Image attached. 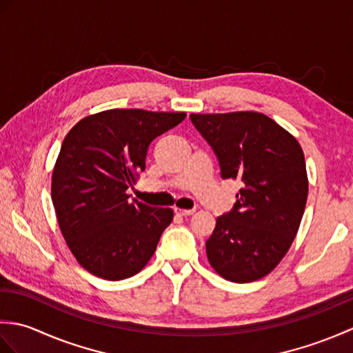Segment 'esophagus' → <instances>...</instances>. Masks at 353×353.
Listing matches in <instances>:
<instances>
[{
  "label": "esophagus",
  "instance_id": "obj_1",
  "mask_svg": "<svg viewBox=\"0 0 353 353\" xmlns=\"http://www.w3.org/2000/svg\"><path fill=\"white\" fill-rule=\"evenodd\" d=\"M174 212L177 215H182V216H186V215H191L196 212V209H182V208H174Z\"/></svg>",
  "mask_w": 353,
  "mask_h": 353
}]
</instances>
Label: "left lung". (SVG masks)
Here are the masks:
<instances>
[{"label": "left lung", "mask_w": 353, "mask_h": 353, "mask_svg": "<svg viewBox=\"0 0 353 353\" xmlns=\"http://www.w3.org/2000/svg\"><path fill=\"white\" fill-rule=\"evenodd\" d=\"M190 118L219 157L221 177L244 183L206 241L209 264L230 282L258 281L282 261L301 226L308 199L303 150L259 112Z\"/></svg>", "instance_id": "1"}]
</instances>
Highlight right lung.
I'll return each instance as SVG.
<instances>
[{"mask_svg": "<svg viewBox=\"0 0 353 353\" xmlns=\"http://www.w3.org/2000/svg\"><path fill=\"white\" fill-rule=\"evenodd\" d=\"M185 117L109 109L80 119L65 137L52 170L51 200L66 245L89 273L127 279L153 256L172 209L130 200L125 191L145 170L150 142Z\"/></svg>", "mask_w": 353, "mask_h": 353, "instance_id": "right-lung-1", "label": "right lung"}]
</instances>
